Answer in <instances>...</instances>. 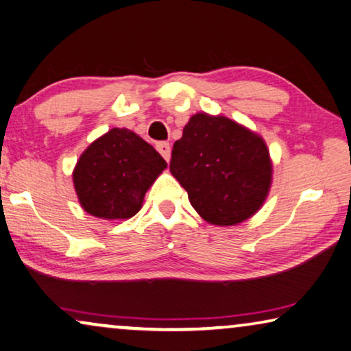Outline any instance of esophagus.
<instances>
[{"label": "esophagus", "mask_w": 351, "mask_h": 351, "mask_svg": "<svg viewBox=\"0 0 351 351\" xmlns=\"http://www.w3.org/2000/svg\"><path fill=\"white\" fill-rule=\"evenodd\" d=\"M156 148H158V151L162 154V158H164L165 160H170V156H171V146H170V143L159 142L158 145H156Z\"/></svg>", "instance_id": "34e87169"}]
</instances>
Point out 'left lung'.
I'll return each mask as SVG.
<instances>
[{
  "label": "left lung",
  "instance_id": "obj_1",
  "mask_svg": "<svg viewBox=\"0 0 351 351\" xmlns=\"http://www.w3.org/2000/svg\"><path fill=\"white\" fill-rule=\"evenodd\" d=\"M170 171L208 223L238 226L252 217L273 184L265 140L223 114H192L171 151Z\"/></svg>",
  "mask_w": 351,
  "mask_h": 351
}]
</instances>
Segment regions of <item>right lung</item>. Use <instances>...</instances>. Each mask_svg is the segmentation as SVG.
Wrapping results in <instances>:
<instances>
[{
  "label": "right lung",
  "mask_w": 351,
  "mask_h": 351,
  "mask_svg": "<svg viewBox=\"0 0 351 351\" xmlns=\"http://www.w3.org/2000/svg\"><path fill=\"white\" fill-rule=\"evenodd\" d=\"M167 162L132 130L113 128L94 140L72 171L80 206L94 217L125 221L143 205L146 191Z\"/></svg>",
  "instance_id": "right-lung-1"
}]
</instances>
